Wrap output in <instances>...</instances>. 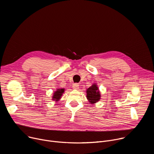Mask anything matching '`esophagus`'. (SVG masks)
<instances>
[{
	"label": "esophagus",
	"mask_w": 154,
	"mask_h": 154,
	"mask_svg": "<svg viewBox=\"0 0 154 154\" xmlns=\"http://www.w3.org/2000/svg\"><path fill=\"white\" fill-rule=\"evenodd\" d=\"M79 85L77 84V83H74L73 85H72V88H73V89H74V90H78L79 89Z\"/></svg>",
	"instance_id": "1"
}]
</instances>
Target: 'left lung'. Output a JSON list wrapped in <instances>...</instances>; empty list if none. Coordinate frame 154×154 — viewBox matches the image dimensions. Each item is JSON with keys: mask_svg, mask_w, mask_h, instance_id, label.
<instances>
[{"mask_svg": "<svg viewBox=\"0 0 154 154\" xmlns=\"http://www.w3.org/2000/svg\"><path fill=\"white\" fill-rule=\"evenodd\" d=\"M86 97L90 103H95L100 99V94L97 85L93 84L86 90Z\"/></svg>", "mask_w": 154, "mask_h": 154, "instance_id": "obj_1", "label": "left lung"}]
</instances>
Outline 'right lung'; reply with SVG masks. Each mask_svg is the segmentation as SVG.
<instances>
[{
	"mask_svg": "<svg viewBox=\"0 0 154 154\" xmlns=\"http://www.w3.org/2000/svg\"><path fill=\"white\" fill-rule=\"evenodd\" d=\"M64 91V89H57V91H55L54 92V94H53V97H52V100H54L55 101L57 102L58 101L61 97L62 96L63 93Z\"/></svg>",
	"mask_w": 154,
	"mask_h": 154,
	"instance_id": "obj_1",
	"label": "right lung"
}]
</instances>
